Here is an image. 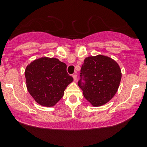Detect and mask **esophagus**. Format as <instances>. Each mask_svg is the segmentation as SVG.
Here are the masks:
<instances>
[{
    "mask_svg": "<svg viewBox=\"0 0 147 147\" xmlns=\"http://www.w3.org/2000/svg\"><path fill=\"white\" fill-rule=\"evenodd\" d=\"M72 78H73V80L75 82H77V78H78V76H77V75H72Z\"/></svg>",
    "mask_w": 147,
    "mask_h": 147,
    "instance_id": "1",
    "label": "esophagus"
}]
</instances>
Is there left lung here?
<instances>
[{
  "instance_id": "obj_1",
  "label": "left lung",
  "mask_w": 147,
  "mask_h": 147,
  "mask_svg": "<svg viewBox=\"0 0 147 147\" xmlns=\"http://www.w3.org/2000/svg\"><path fill=\"white\" fill-rule=\"evenodd\" d=\"M80 71L85 84L80 80L78 85L93 107L102 106L112 100L121 79V69L115 60L103 55L90 56L84 60Z\"/></svg>"
}]
</instances>
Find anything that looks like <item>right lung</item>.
Wrapping results in <instances>:
<instances>
[{"label": "right lung", "instance_id": "add662e5", "mask_svg": "<svg viewBox=\"0 0 147 147\" xmlns=\"http://www.w3.org/2000/svg\"><path fill=\"white\" fill-rule=\"evenodd\" d=\"M26 87L35 101L50 107L63 97L73 78L67 72V65L55 57H42L29 63L25 69Z\"/></svg>", "mask_w": 147, "mask_h": 147}]
</instances>
